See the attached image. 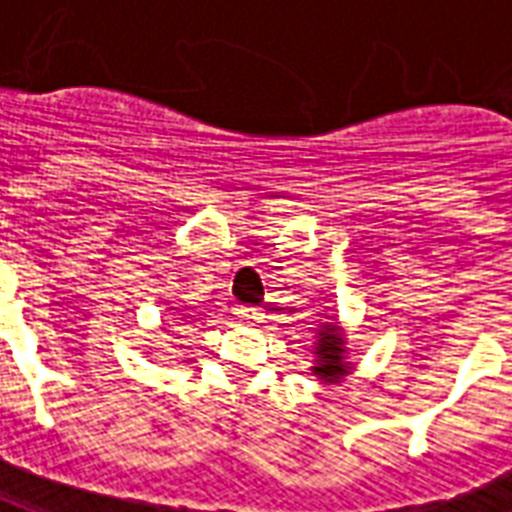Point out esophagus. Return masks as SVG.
Wrapping results in <instances>:
<instances>
[{
  "label": "esophagus",
  "mask_w": 512,
  "mask_h": 512,
  "mask_svg": "<svg viewBox=\"0 0 512 512\" xmlns=\"http://www.w3.org/2000/svg\"><path fill=\"white\" fill-rule=\"evenodd\" d=\"M237 316H240L242 322H259L264 313H261V308H256V305H240V308H237Z\"/></svg>",
  "instance_id": "34e87169"
}]
</instances>
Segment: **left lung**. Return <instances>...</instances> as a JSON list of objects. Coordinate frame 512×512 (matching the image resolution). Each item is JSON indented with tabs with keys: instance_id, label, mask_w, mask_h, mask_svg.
Segmentation results:
<instances>
[{
	"instance_id": "1",
	"label": "left lung",
	"mask_w": 512,
	"mask_h": 512,
	"mask_svg": "<svg viewBox=\"0 0 512 512\" xmlns=\"http://www.w3.org/2000/svg\"><path fill=\"white\" fill-rule=\"evenodd\" d=\"M316 365L313 374H319L327 382H338L341 376L349 374V365H343V338L335 324H324L316 343Z\"/></svg>"
}]
</instances>
